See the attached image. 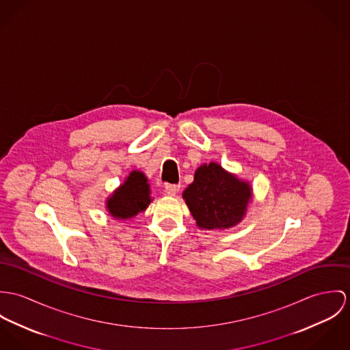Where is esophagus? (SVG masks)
Wrapping results in <instances>:
<instances>
[{
  "instance_id": "obj_1",
  "label": "esophagus",
  "mask_w": 350,
  "mask_h": 350,
  "mask_svg": "<svg viewBox=\"0 0 350 350\" xmlns=\"http://www.w3.org/2000/svg\"><path fill=\"white\" fill-rule=\"evenodd\" d=\"M178 191H180V185H177V184H166L165 185V192L169 196H176L178 193Z\"/></svg>"
}]
</instances>
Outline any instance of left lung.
Masks as SVG:
<instances>
[{"label": "left lung", "instance_id": "left-lung-1", "mask_svg": "<svg viewBox=\"0 0 350 350\" xmlns=\"http://www.w3.org/2000/svg\"><path fill=\"white\" fill-rule=\"evenodd\" d=\"M200 228L217 230L237 224L251 198L248 184L228 174L220 165H201L183 194Z\"/></svg>", "mask_w": 350, "mask_h": 350}]
</instances>
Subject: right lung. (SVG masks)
Segmentation results:
<instances>
[{
	"label": "right lung",
	"instance_id": "1",
	"mask_svg": "<svg viewBox=\"0 0 350 350\" xmlns=\"http://www.w3.org/2000/svg\"><path fill=\"white\" fill-rule=\"evenodd\" d=\"M149 184L144 173L133 172L107 201L110 213L118 219L133 217L150 204Z\"/></svg>",
	"mask_w": 350,
	"mask_h": 350
}]
</instances>
